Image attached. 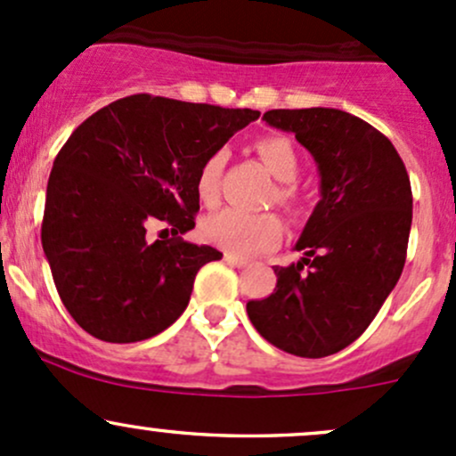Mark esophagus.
Listing matches in <instances>:
<instances>
[{"label":"esophagus","instance_id":"obj_1","mask_svg":"<svg viewBox=\"0 0 456 456\" xmlns=\"http://www.w3.org/2000/svg\"><path fill=\"white\" fill-rule=\"evenodd\" d=\"M224 261L228 263V265H232V267H248V261L246 258H239V256H234V254H230V252H226L224 254Z\"/></svg>","mask_w":456,"mask_h":456}]
</instances>
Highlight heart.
<instances>
[{"mask_svg":"<svg viewBox=\"0 0 456 456\" xmlns=\"http://www.w3.org/2000/svg\"><path fill=\"white\" fill-rule=\"evenodd\" d=\"M256 154L261 156L269 174L281 184L276 187V202L287 210L296 208V191L293 180L300 174V156L293 143L285 136L269 134L256 141ZM226 163V150H217L202 163L195 178V191L202 204H215L217 200L219 175ZM204 241L215 248H222L234 256H252L273 248L282 237V222L273 213H241L234 208H224L208 215L200 226Z\"/></svg>","mask_w":456,"mask_h":456,"instance_id":"heart-1","label":"heart"}]
</instances>
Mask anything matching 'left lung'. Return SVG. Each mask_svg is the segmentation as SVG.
<instances>
[{
	"label": "left lung",
	"mask_w": 456,
	"mask_h": 456,
	"mask_svg": "<svg viewBox=\"0 0 456 456\" xmlns=\"http://www.w3.org/2000/svg\"><path fill=\"white\" fill-rule=\"evenodd\" d=\"M263 119L311 151L320 202L296 243L305 256L273 267L276 289L248 302V317L272 346L322 359L363 335L403 273L413 219L409 174L391 141L346 110L281 109Z\"/></svg>",
	"instance_id": "1"
}]
</instances>
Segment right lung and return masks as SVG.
<instances>
[{
    "instance_id": "1",
    "label": "right lung",
    "mask_w": 456,
    "mask_h": 456,
    "mask_svg": "<svg viewBox=\"0 0 456 456\" xmlns=\"http://www.w3.org/2000/svg\"><path fill=\"white\" fill-rule=\"evenodd\" d=\"M258 115L130 95L73 130L53 160L41 241L77 326L132 344L183 315L200 267L222 258L180 237L200 210L198 171ZM156 223L172 228L171 240L149 241Z\"/></svg>"
}]
</instances>
